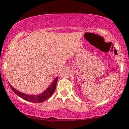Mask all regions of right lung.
<instances>
[{"label":"right lung","instance_id":"add662e5","mask_svg":"<svg viewBox=\"0 0 129 129\" xmlns=\"http://www.w3.org/2000/svg\"><path fill=\"white\" fill-rule=\"evenodd\" d=\"M57 80L58 77H57L55 78V80L53 81V82L52 83L51 85H50L46 90L42 93H40V94L38 95H29L27 94L20 92V91L16 90V89L13 88L10 84L9 85L13 91H14L16 95H18L19 97H21V99L26 100V101L34 102V103H40V102H43L45 101H47V100L48 99L49 97H51V95L53 94L54 91H55V89L56 88V84L57 82Z\"/></svg>","mask_w":129,"mask_h":129}]
</instances>
